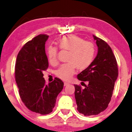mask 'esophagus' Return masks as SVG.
Segmentation results:
<instances>
[{"label":"esophagus","instance_id":"esophagus-1","mask_svg":"<svg viewBox=\"0 0 132 132\" xmlns=\"http://www.w3.org/2000/svg\"><path fill=\"white\" fill-rule=\"evenodd\" d=\"M68 84H69V83H68V82H64V86H66V85H68Z\"/></svg>","mask_w":132,"mask_h":132}]
</instances>
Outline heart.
Masks as SVG:
<instances>
[{
	"mask_svg": "<svg viewBox=\"0 0 132 132\" xmlns=\"http://www.w3.org/2000/svg\"><path fill=\"white\" fill-rule=\"evenodd\" d=\"M59 47L69 51L68 63L61 65L56 70V75L64 81H69L75 73L76 68L82 70L92 64L95 54V47L92 42L84 40L77 35H70L60 38L57 41ZM48 61L51 64L57 63L58 49L53 45L48 46L47 50Z\"/></svg>",
	"mask_w": 132,
	"mask_h": 132,
	"instance_id": "b5f03b06",
	"label": "heart"
}]
</instances>
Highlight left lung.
Masks as SVG:
<instances>
[{
	"mask_svg": "<svg viewBox=\"0 0 132 132\" xmlns=\"http://www.w3.org/2000/svg\"><path fill=\"white\" fill-rule=\"evenodd\" d=\"M97 54L92 64L79 73V80L87 81L82 88L74 85L77 110L85 116L97 115L107 108L118 75L117 62L111 48L102 39L94 36Z\"/></svg>",
	"mask_w": 132,
	"mask_h": 132,
	"instance_id": "8db88e82",
	"label": "left lung"
}]
</instances>
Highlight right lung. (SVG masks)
I'll return each instance as SVG.
<instances>
[{
	"instance_id": "obj_1",
	"label": "right lung",
	"mask_w": 132,
	"mask_h": 132,
	"mask_svg": "<svg viewBox=\"0 0 132 132\" xmlns=\"http://www.w3.org/2000/svg\"><path fill=\"white\" fill-rule=\"evenodd\" d=\"M48 38L47 35H39L26 43L18 54L15 66V77L22 101L30 110L42 115L53 111L64 85L58 78L47 85L43 78L42 72L48 67L45 50Z\"/></svg>"
}]
</instances>
